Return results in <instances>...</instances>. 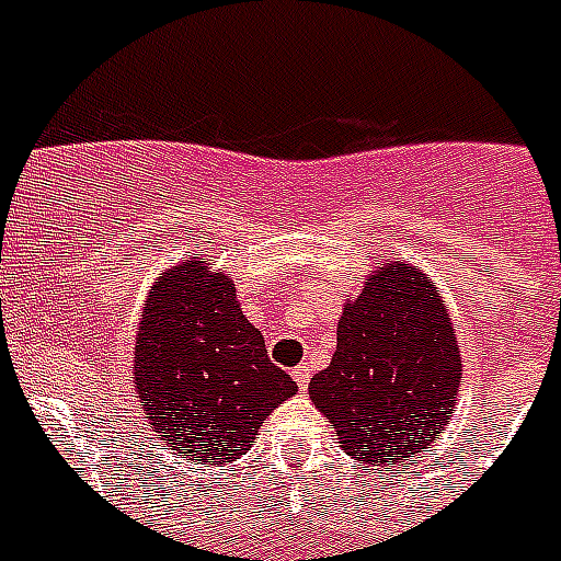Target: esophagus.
Here are the masks:
<instances>
[{"instance_id": "1", "label": "esophagus", "mask_w": 561, "mask_h": 561, "mask_svg": "<svg viewBox=\"0 0 561 561\" xmlns=\"http://www.w3.org/2000/svg\"><path fill=\"white\" fill-rule=\"evenodd\" d=\"M291 379L297 381V388H300V390L309 388V381H311V368H309V365H306V362H304V365H297V368L291 370Z\"/></svg>"}]
</instances>
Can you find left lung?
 I'll list each match as a JSON object with an SVG mask.
<instances>
[{"instance_id": "left-lung-1", "label": "left lung", "mask_w": 561, "mask_h": 561, "mask_svg": "<svg viewBox=\"0 0 561 561\" xmlns=\"http://www.w3.org/2000/svg\"><path fill=\"white\" fill-rule=\"evenodd\" d=\"M458 388L447 306L424 272L396 261L345 304L331 365L314 374L309 396L345 453L399 472L447 427Z\"/></svg>"}]
</instances>
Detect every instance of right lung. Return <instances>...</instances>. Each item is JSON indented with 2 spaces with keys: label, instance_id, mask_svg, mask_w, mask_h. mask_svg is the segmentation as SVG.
Masks as SVG:
<instances>
[{
  "label": "right lung",
  "instance_id": "obj_1",
  "mask_svg": "<svg viewBox=\"0 0 561 561\" xmlns=\"http://www.w3.org/2000/svg\"><path fill=\"white\" fill-rule=\"evenodd\" d=\"M134 388L148 427L187 460L230 463L297 385L241 314L236 284L205 257L151 286L134 345Z\"/></svg>",
  "mask_w": 561,
  "mask_h": 561
}]
</instances>
